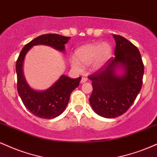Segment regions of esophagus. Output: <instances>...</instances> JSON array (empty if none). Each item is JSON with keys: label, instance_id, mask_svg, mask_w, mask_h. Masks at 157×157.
<instances>
[{"label": "esophagus", "instance_id": "obj_1", "mask_svg": "<svg viewBox=\"0 0 157 157\" xmlns=\"http://www.w3.org/2000/svg\"><path fill=\"white\" fill-rule=\"evenodd\" d=\"M87 81H88V78L86 77H83L82 79H81V83H84V82H87Z\"/></svg>", "mask_w": 157, "mask_h": 157}]
</instances>
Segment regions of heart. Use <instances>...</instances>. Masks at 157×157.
Returning <instances> with one entry per match:
<instances>
[{
  "mask_svg": "<svg viewBox=\"0 0 157 157\" xmlns=\"http://www.w3.org/2000/svg\"><path fill=\"white\" fill-rule=\"evenodd\" d=\"M113 48L108 42H94L80 47L75 50V59L70 63L75 69L80 70V65L86 67L93 63L95 69H100L111 57Z\"/></svg>",
  "mask_w": 157,
  "mask_h": 157,
  "instance_id": "b5f03b06",
  "label": "heart"
}]
</instances>
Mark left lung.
Listing matches in <instances>:
<instances>
[{
  "instance_id": "1",
  "label": "left lung",
  "mask_w": 157,
  "mask_h": 157,
  "mask_svg": "<svg viewBox=\"0 0 157 157\" xmlns=\"http://www.w3.org/2000/svg\"><path fill=\"white\" fill-rule=\"evenodd\" d=\"M113 37L115 57L101 71L88 77L93 86L90 105L97 114L107 118L121 116L131 107L142 88L144 73L137 47L121 36ZM119 71L121 73L118 74Z\"/></svg>"
}]
</instances>
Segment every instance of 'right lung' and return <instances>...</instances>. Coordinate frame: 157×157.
<instances>
[{"mask_svg": "<svg viewBox=\"0 0 157 157\" xmlns=\"http://www.w3.org/2000/svg\"><path fill=\"white\" fill-rule=\"evenodd\" d=\"M70 37L58 34H44L35 38L22 48L16 63L17 91L22 102L34 116L51 119L60 116L65 110L71 92L80 85L81 77L72 79L61 75L55 83L44 90L33 89L28 84L23 74V63L26 54L33 46L47 45L61 52H65V44Z\"/></svg>", "mask_w": 157, "mask_h": 157, "instance_id": "obj_1", "label": "right lung"}]
</instances>
